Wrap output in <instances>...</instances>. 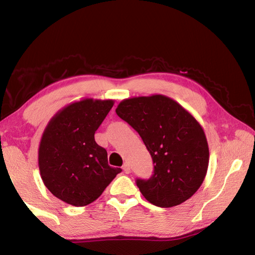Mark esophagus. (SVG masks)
Segmentation results:
<instances>
[{"instance_id":"1","label":"esophagus","mask_w":255,"mask_h":255,"mask_svg":"<svg viewBox=\"0 0 255 255\" xmlns=\"http://www.w3.org/2000/svg\"><path fill=\"white\" fill-rule=\"evenodd\" d=\"M123 170H124V172L126 174H128L129 172H130V166H129V164L128 163H125L124 165H123Z\"/></svg>"}]
</instances>
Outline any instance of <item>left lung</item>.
<instances>
[{
  "label": "left lung",
  "mask_w": 255,
  "mask_h": 255,
  "mask_svg": "<svg viewBox=\"0 0 255 255\" xmlns=\"http://www.w3.org/2000/svg\"><path fill=\"white\" fill-rule=\"evenodd\" d=\"M116 114L139 133L153 158L152 178L136 182L145 199L170 208L195 195L209 164L208 141L199 122L163 94L125 99Z\"/></svg>",
  "instance_id": "obj_1"
}]
</instances>
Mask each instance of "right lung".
Wrapping results in <instances>:
<instances>
[{"instance_id":"1","label":"right lung","mask_w":255,"mask_h":255,"mask_svg":"<svg viewBox=\"0 0 255 255\" xmlns=\"http://www.w3.org/2000/svg\"><path fill=\"white\" fill-rule=\"evenodd\" d=\"M115 100L84 98L56 112L42 132L38 165L46 188L68 205L83 207L102 195L122 172L108 164L94 133Z\"/></svg>"}]
</instances>
